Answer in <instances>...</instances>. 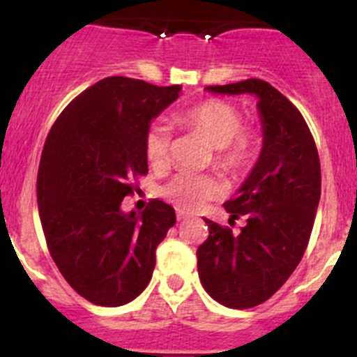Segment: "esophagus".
Listing matches in <instances>:
<instances>
[{
  "mask_svg": "<svg viewBox=\"0 0 357 357\" xmlns=\"http://www.w3.org/2000/svg\"><path fill=\"white\" fill-rule=\"evenodd\" d=\"M176 215H178V221H185V219L190 218L188 212L181 211V208H178V211H176Z\"/></svg>",
  "mask_w": 357,
  "mask_h": 357,
  "instance_id": "34e87169",
  "label": "esophagus"
}]
</instances>
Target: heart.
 Instances as JSON below:
<instances>
[{
    "label": "heart",
    "instance_id": "1",
    "mask_svg": "<svg viewBox=\"0 0 357 357\" xmlns=\"http://www.w3.org/2000/svg\"><path fill=\"white\" fill-rule=\"evenodd\" d=\"M172 121L181 129L204 136L214 146V165L229 178L245 174L257 157V139L242 128L243 115L235 105L222 100H204L188 109L178 110ZM146 162L153 169H164L171 158V132L162 122L149 126L143 138ZM222 188L211 174L183 171L172 176L162 188V195L185 211H195L205 202L221 197Z\"/></svg>",
    "mask_w": 357,
    "mask_h": 357
}]
</instances>
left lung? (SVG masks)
<instances>
[{
    "label": "left lung",
    "mask_w": 357,
    "mask_h": 357,
    "mask_svg": "<svg viewBox=\"0 0 357 357\" xmlns=\"http://www.w3.org/2000/svg\"><path fill=\"white\" fill-rule=\"evenodd\" d=\"M221 95L257 96L261 155L236 197L225 204L229 221L243 218L238 235L205 219L208 238L197 248L205 291L231 309H250L282 289L301 262L321 197L314 138L297 107L269 82L245 79L208 86Z\"/></svg>",
    "instance_id": "obj_1"
}]
</instances>
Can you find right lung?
Listing matches in <instances>:
<instances>
[{"instance_id": "obj_1", "label": "right lung", "mask_w": 357, "mask_h": 357, "mask_svg": "<svg viewBox=\"0 0 357 357\" xmlns=\"http://www.w3.org/2000/svg\"><path fill=\"white\" fill-rule=\"evenodd\" d=\"M181 86L105 77L75 96L50 129L38 171L46 245L68 285L86 301L117 307L152 280L155 250L176 222L174 208L150 200L121 211L131 179L149 172L143 138Z\"/></svg>"}]
</instances>
